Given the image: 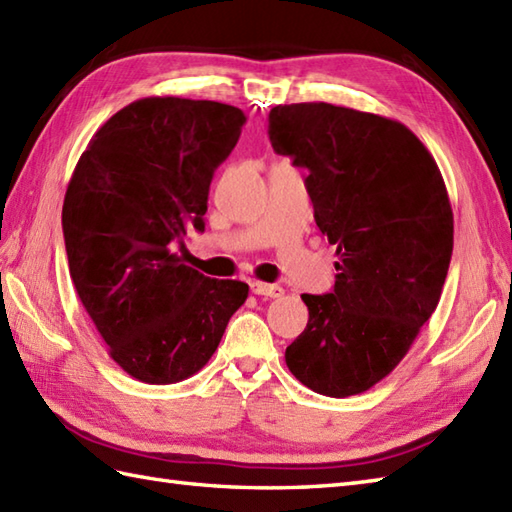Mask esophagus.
I'll use <instances>...</instances> for the list:
<instances>
[{
	"instance_id": "34e87169",
	"label": "esophagus",
	"mask_w": 512,
	"mask_h": 512,
	"mask_svg": "<svg viewBox=\"0 0 512 512\" xmlns=\"http://www.w3.org/2000/svg\"><path fill=\"white\" fill-rule=\"evenodd\" d=\"M251 292L257 296H266V299H279V296H283V288H279V285H270L261 281L251 283Z\"/></svg>"
}]
</instances>
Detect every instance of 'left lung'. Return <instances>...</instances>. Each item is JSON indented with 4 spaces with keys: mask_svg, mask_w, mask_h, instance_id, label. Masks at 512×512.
Returning <instances> with one entry per match:
<instances>
[{
    "mask_svg": "<svg viewBox=\"0 0 512 512\" xmlns=\"http://www.w3.org/2000/svg\"><path fill=\"white\" fill-rule=\"evenodd\" d=\"M270 144L305 168L314 220L336 244L329 294L285 364L318 395L351 397L395 368L441 301L454 213L434 157L403 124L327 102L275 106Z\"/></svg>",
    "mask_w": 512,
    "mask_h": 512,
    "instance_id": "1",
    "label": "left lung"
}]
</instances>
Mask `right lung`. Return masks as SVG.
Here are the masks:
<instances>
[{"instance_id": "add662e5", "label": "right lung", "mask_w": 512, "mask_h": 512, "mask_svg": "<svg viewBox=\"0 0 512 512\" xmlns=\"http://www.w3.org/2000/svg\"><path fill=\"white\" fill-rule=\"evenodd\" d=\"M246 115L229 104L144 98L89 141L63 202L69 275L109 355L146 384H176L218 349L248 296L172 253L205 231L213 172Z\"/></svg>"}]
</instances>
